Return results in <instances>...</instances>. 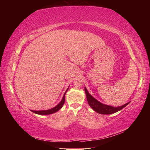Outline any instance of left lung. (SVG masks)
<instances>
[{
	"label": "left lung",
	"mask_w": 150,
	"mask_h": 150,
	"mask_svg": "<svg viewBox=\"0 0 150 150\" xmlns=\"http://www.w3.org/2000/svg\"><path fill=\"white\" fill-rule=\"evenodd\" d=\"M84 90L86 95V98L88 100V103L90 105V106L97 113L100 114H104V115H108V114H112L114 113H116L117 111L121 110L124 107H126L129 103H126L125 104L122 105L119 107H113L109 105L104 104L103 103H100L98 100H97L96 98H95L93 96L90 94V93L88 91L87 89L84 87Z\"/></svg>",
	"instance_id": "left-lung-1"
}]
</instances>
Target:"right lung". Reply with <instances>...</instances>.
<instances>
[{"instance_id":"obj_1","label":"right lung","mask_w":150,"mask_h":150,"mask_svg":"<svg viewBox=\"0 0 150 150\" xmlns=\"http://www.w3.org/2000/svg\"><path fill=\"white\" fill-rule=\"evenodd\" d=\"M68 88L67 89L66 92L64 93L63 95V97L62 98L61 101L60 102L59 104H58L56 106H55L54 108H52V109H50V110H39V111H36V110H31L32 112L38 114V115H50V114H52L57 112V111H58L59 110H60L62 108V106L64 104V102H65V95L66 91H68Z\"/></svg>"}]
</instances>
